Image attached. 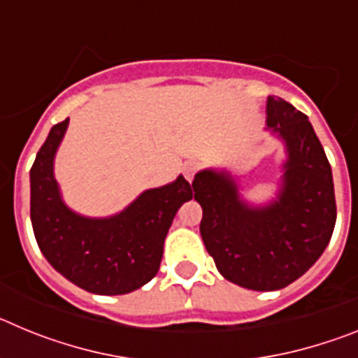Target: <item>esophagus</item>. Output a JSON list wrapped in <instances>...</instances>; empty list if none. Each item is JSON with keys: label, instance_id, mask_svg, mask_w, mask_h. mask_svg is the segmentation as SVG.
I'll list each match as a JSON object with an SVG mask.
<instances>
[{"label": "esophagus", "instance_id": "obj_1", "mask_svg": "<svg viewBox=\"0 0 358 358\" xmlns=\"http://www.w3.org/2000/svg\"><path fill=\"white\" fill-rule=\"evenodd\" d=\"M197 170H199V164L194 163V161L185 164V177L188 179V182L194 181V177H195V173H197Z\"/></svg>", "mask_w": 358, "mask_h": 358}]
</instances>
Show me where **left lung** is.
Listing matches in <instances>:
<instances>
[{
  "label": "left lung",
  "mask_w": 358,
  "mask_h": 358,
  "mask_svg": "<svg viewBox=\"0 0 358 358\" xmlns=\"http://www.w3.org/2000/svg\"><path fill=\"white\" fill-rule=\"evenodd\" d=\"M267 125L287 148L276 201L249 206L227 172L202 170L192 182L202 242L218 273L251 290H280L303 276L327 249L337 218L331 166L306 115L268 96Z\"/></svg>",
  "instance_id": "1"
}]
</instances>
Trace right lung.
I'll return each mask as SVG.
<instances>
[{
    "label": "right lung",
    "instance_id": "obj_1",
    "mask_svg": "<svg viewBox=\"0 0 358 358\" xmlns=\"http://www.w3.org/2000/svg\"><path fill=\"white\" fill-rule=\"evenodd\" d=\"M68 122L53 125L30 170V218L39 249L55 271L80 289L118 296L140 289L156 276L163 243L182 202L194 197L179 176L147 189L122 213L87 218L69 210L53 177V157Z\"/></svg>",
    "mask_w": 358,
    "mask_h": 358
}]
</instances>
